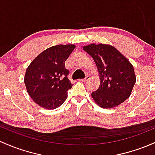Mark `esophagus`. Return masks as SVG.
Masks as SVG:
<instances>
[{
    "mask_svg": "<svg viewBox=\"0 0 155 155\" xmlns=\"http://www.w3.org/2000/svg\"><path fill=\"white\" fill-rule=\"evenodd\" d=\"M90 78H91V77H90L89 75H87V76H85V78H84V79H81V81H87L88 79H90Z\"/></svg>",
    "mask_w": 155,
    "mask_h": 155,
    "instance_id": "34e87169",
    "label": "esophagus"
}]
</instances>
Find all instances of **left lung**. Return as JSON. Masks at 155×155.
Wrapping results in <instances>:
<instances>
[{
	"instance_id": "8db88e82",
	"label": "left lung",
	"mask_w": 155,
	"mask_h": 155,
	"mask_svg": "<svg viewBox=\"0 0 155 155\" xmlns=\"http://www.w3.org/2000/svg\"><path fill=\"white\" fill-rule=\"evenodd\" d=\"M96 62L100 85L91 96L102 108H113L130 97L136 81L132 64L115 48L106 44L83 47Z\"/></svg>"
}]
</instances>
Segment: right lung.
<instances>
[{
    "instance_id": "obj_1",
    "label": "right lung",
    "mask_w": 155,
    "mask_h": 155,
    "mask_svg": "<svg viewBox=\"0 0 155 155\" xmlns=\"http://www.w3.org/2000/svg\"><path fill=\"white\" fill-rule=\"evenodd\" d=\"M74 45H58L42 51L26 69L24 82L31 98L39 106L53 110L60 107L73 84L64 63Z\"/></svg>"
}]
</instances>
